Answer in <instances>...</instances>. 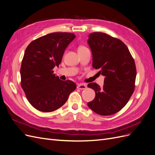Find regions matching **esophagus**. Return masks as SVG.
Here are the masks:
<instances>
[{"label": "esophagus", "instance_id": "1", "mask_svg": "<svg viewBox=\"0 0 155 155\" xmlns=\"http://www.w3.org/2000/svg\"><path fill=\"white\" fill-rule=\"evenodd\" d=\"M77 88L78 89H80V90H83V89L87 88V86L85 85V84H79V85H78Z\"/></svg>", "mask_w": 155, "mask_h": 155}]
</instances>
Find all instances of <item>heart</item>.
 Instances as JSON below:
<instances>
[{"mask_svg": "<svg viewBox=\"0 0 155 155\" xmlns=\"http://www.w3.org/2000/svg\"><path fill=\"white\" fill-rule=\"evenodd\" d=\"M85 48H87L84 46H79L78 50H83V49H85Z\"/></svg>", "mask_w": 155, "mask_h": 155, "instance_id": "obj_1", "label": "heart"}]
</instances>
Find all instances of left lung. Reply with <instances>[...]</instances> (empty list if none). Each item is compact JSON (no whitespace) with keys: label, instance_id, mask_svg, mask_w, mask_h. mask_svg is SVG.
I'll use <instances>...</instances> for the list:
<instances>
[{"label":"left lung","instance_id":"left-lung-1","mask_svg":"<svg viewBox=\"0 0 155 155\" xmlns=\"http://www.w3.org/2000/svg\"><path fill=\"white\" fill-rule=\"evenodd\" d=\"M88 43L92 53V67L105 76L104 85L96 83L87 87L95 91V98L87 105L101 116L119 112L134 92L137 68L127 46L119 39L103 32H93Z\"/></svg>","mask_w":155,"mask_h":155}]
</instances>
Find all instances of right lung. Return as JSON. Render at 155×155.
I'll use <instances>...</instances> for the list:
<instances>
[{
    "label": "right lung",
    "instance_id": "1",
    "mask_svg": "<svg viewBox=\"0 0 155 155\" xmlns=\"http://www.w3.org/2000/svg\"><path fill=\"white\" fill-rule=\"evenodd\" d=\"M76 37L67 32L51 33L27 46L21 67V85L28 101L37 110L52 112L62 107L76 88L74 82L62 81L54 74L64 51Z\"/></svg>",
    "mask_w": 155,
    "mask_h": 155
}]
</instances>
